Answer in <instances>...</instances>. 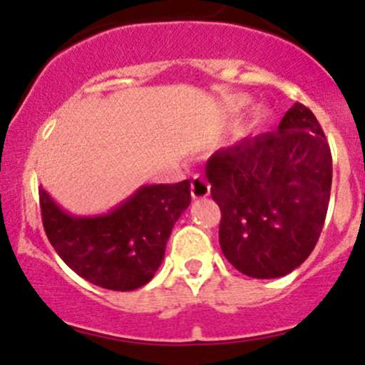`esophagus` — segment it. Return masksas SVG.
Segmentation results:
<instances>
[{
    "instance_id": "1",
    "label": "esophagus",
    "mask_w": 365,
    "mask_h": 365,
    "mask_svg": "<svg viewBox=\"0 0 365 365\" xmlns=\"http://www.w3.org/2000/svg\"><path fill=\"white\" fill-rule=\"evenodd\" d=\"M190 194H192L194 200H201V197H207L210 194V185L205 178L201 176H194L192 183H190Z\"/></svg>"
}]
</instances>
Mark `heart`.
Wrapping results in <instances>:
<instances>
[{"label": "heart", "instance_id": "b5f03b06", "mask_svg": "<svg viewBox=\"0 0 365 365\" xmlns=\"http://www.w3.org/2000/svg\"><path fill=\"white\" fill-rule=\"evenodd\" d=\"M242 105H244V101H237V103L233 105V108H240V107H242ZM264 118H265L264 108H260V107L253 108V110H251V114H250V121H247L246 130H255V128H257V126L260 125L262 121H264Z\"/></svg>", "mask_w": 365, "mask_h": 365}]
</instances>
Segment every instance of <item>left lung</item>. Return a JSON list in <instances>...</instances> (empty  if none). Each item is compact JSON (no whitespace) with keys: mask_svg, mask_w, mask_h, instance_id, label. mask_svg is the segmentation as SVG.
<instances>
[{"mask_svg":"<svg viewBox=\"0 0 365 365\" xmlns=\"http://www.w3.org/2000/svg\"><path fill=\"white\" fill-rule=\"evenodd\" d=\"M221 208L219 244L251 278H280L316 247L331 189V153L316 115L294 103L277 132L246 137L207 162Z\"/></svg>","mask_w":365,"mask_h":365,"instance_id":"1","label":"left lung"}]
</instances>
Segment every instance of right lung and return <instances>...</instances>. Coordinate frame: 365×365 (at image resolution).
Segmentation results:
<instances>
[{"mask_svg": "<svg viewBox=\"0 0 365 365\" xmlns=\"http://www.w3.org/2000/svg\"><path fill=\"white\" fill-rule=\"evenodd\" d=\"M38 200L49 242L76 274L110 291H135L160 267L173 226L190 205V183L143 185L101 215H71L42 187Z\"/></svg>", "mask_w": 365, "mask_h": 365, "instance_id": "right-lung-1", "label": "right lung"}]
</instances>
